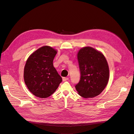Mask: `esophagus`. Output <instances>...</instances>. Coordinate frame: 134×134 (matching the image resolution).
<instances>
[{
    "mask_svg": "<svg viewBox=\"0 0 134 134\" xmlns=\"http://www.w3.org/2000/svg\"><path fill=\"white\" fill-rule=\"evenodd\" d=\"M68 80V78H67V77H63L62 78V81H66Z\"/></svg>",
    "mask_w": 134,
    "mask_h": 134,
    "instance_id": "1",
    "label": "esophagus"
}]
</instances>
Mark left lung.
<instances>
[{
	"label": "left lung",
	"mask_w": 134,
	"mask_h": 134,
	"mask_svg": "<svg viewBox=\"0 0 134 134\" xmlns=\"http://www.w3.org/2000/svg\"><path fill=\"white\" fill-rule=\"evenodd\" d=\"M80 80L75 85L83 98H93L100 94L109 79V68L104 55L91 47L81 48L77 54Z\"/></svg>",
	"instance_id": "obj_1"
}]
</instances>
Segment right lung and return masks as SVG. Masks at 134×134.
I'll return each instance as SVG.
<instances>
[{
  "mask_svg": "<svg viewBox=\"0 0 134 134\" xmlns=\"http://www.w3.org/2000/svg\"><path fill=\"white\" fill-rule=\"evenodd\" d=\"M57 51L50 46H43L32 53L26 60L24 80L30 92L41 98L53 94L62 81L53 66Z\"/></svg>",
  "mask_w": 134,
  "mask_h": 134,
  "instance_id": "right-lung-1",
  "label": "right lung"
}]
</instances>
